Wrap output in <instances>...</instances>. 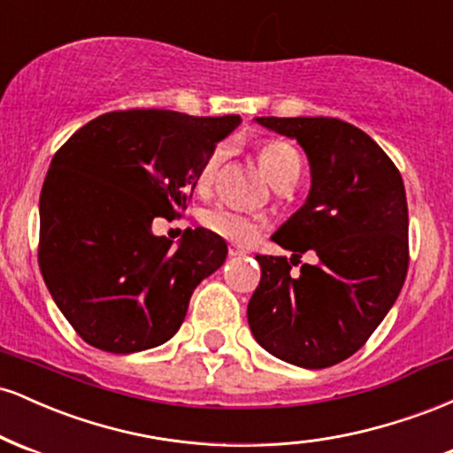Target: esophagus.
I'll return each instance as SVG.
<instances>
[{
	"label": "esophagus",
	"instance_id": "esophagus-1",
	"mask_svg": "<svg viewBox=\"0 0 453 453\" xmlns=\"http://www.w3.org/2000/svg\"><path fill=\"white\" fill-rule=\"evenodd\" d=\"M227 253H230V257H242V256H247V253H244V249L236 247V244H230V247H227Z\"/></svg>",
	"mask_w": 453,
	"mask_h": 453
}]
</instances>
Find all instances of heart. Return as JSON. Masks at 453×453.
Segmentation results:
<instances>
[{
    "mask_svg": "<svg viewBox=\"0 0 453 453\" xmlns=\"http://www.w3.org/2000/svg\"><path fill=\"white\" fill-rule=\"evenodd\" d=\"M223 159H226V147L219 144L209 153V157L204 159V164L197 170V187L200 189H209L215 180L217 173H219ZM257 161L262 173L268 176V180L273 185L288 183V180H298L300 168H303V159L300 153L296 150L289 142L283 140H268L259 147ZM202 223L204 227L217 236L226 238V241L238 242V244H249L259 236L264 227V219L257 215H249L232 206H211L202 212Z\"/></svg>",
    "mask_w": 453,
    "mask_h": 453,
    "instance_id": "b5f03b06",
    "label": "heart"
}]
</instances>
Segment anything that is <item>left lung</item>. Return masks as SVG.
<instances>
[{
    "label": "left lung",
    "instance_id": "left-lung-1",
    "mask_svg": "<svg viewBox=\"0 0 453 453\" xmlns=\"http://www.w3.org/2000/svg\"><path fill=\"white\" fill-rule=\"evenodd\" d=\"M303 147L311 168L304 204L274 232L317 265L288 273V257L256 256L262 279L247 306L253 336L279 360L327 368L353 356L396 303L409 266L403 176L362 129L330 117H257Z\"/></svg>",
    "mask_w": 453,
    "mask_h": 453
}]
</instances>
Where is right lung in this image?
Segmentation results:
<instances>
[{
  "label": "right lung",
  "instance_id": "right-lung-1",
  "mask_svg": "<svg viewBox=\"0 0 453 453\" xmlns=\"http://www.w3.org/2000/svg\"><path fill=\"white\" fill-rule=\"evenodd\" d=\"M238 126V114L119 111L57 150L40 194L38 259L82 341L136 353L179 332L191 294L223 266L227 244L196 227L174 247L150 226L185 209L200 165Z\"/></svg>",
  "mask_w": 453,
  "mask_h": 453
}]
</instances>
